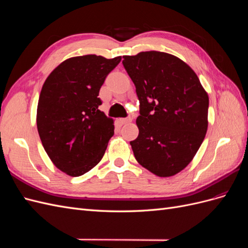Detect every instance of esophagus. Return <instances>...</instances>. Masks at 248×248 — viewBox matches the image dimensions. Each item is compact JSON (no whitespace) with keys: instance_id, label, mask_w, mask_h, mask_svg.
<instances>
[{"instance_id":"34e87169","label":"esophagus","mask_w":248,"mask_h":248,"mask_svg":"<svg viewBox=\"0 0 248 248\" xmlns=\"http://www.w3.org/2000/svg\"><path fill=\"white\" fill-rule=\"evenodd\" d=\"M132 121L131 118H123L121 119V123L122 124H127V123H130Z\"/></svg>"}]
</instances>
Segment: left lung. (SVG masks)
Returning <instances> with one entry per match:
<instances>
[{"mask_svg": "<svg viewBox=\"0 0 248 248\" xmlns=\"http://www.w3.org/2000/svg\"><path fill=\"white\" fill-rule=\"evenodd\" d=\"M140 100L139 137L130 141L141 167L158 177L185 169L208 128L209 97L190 67L162 51L123 56Z\"/></svg>", "mask_w": 248, "mask_h": 248, "instance_id": "obj_1", "label": "left lung"}]
</instances>
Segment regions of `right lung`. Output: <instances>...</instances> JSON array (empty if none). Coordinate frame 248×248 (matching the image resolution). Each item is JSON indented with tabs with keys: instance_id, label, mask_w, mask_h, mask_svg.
Returning <instances> with one entry per match:
<instances>
[{
	"instance_id": "add662e5",
	"label": "right lung",
	"mask_w": 248,
	"mask_h": 248,
	"mask_svg": "<svg viewBox=\"0 0 248 248\" xmlns=\"http://www.w3.org/2000/svg\"><path fill=\"white\" fill-rule=\"evenodd\" d=\"M121 57L65 60L47 77L37 107V129L55 166L72 177L92 170L114 136V120L99 109V90Z\"/></svg>"
}]
</instances>
